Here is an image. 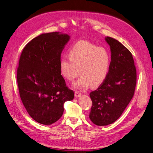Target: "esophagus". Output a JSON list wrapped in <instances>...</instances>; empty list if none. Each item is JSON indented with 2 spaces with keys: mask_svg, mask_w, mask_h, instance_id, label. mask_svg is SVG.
I'll use <instances>...</instances> for the list:
<instances>
[{
  "mask_svg": "<svg viewBox=\"0 0 153 153\" xmlns=\"http://www.w3.org/2000/svg\"><path fill=\"white\" fill-rule=\"evenodd\" d=\"M82 96V94L80 93L79 92H75V96L76 97V98H79V97H80Z\"/></svg>",
  "mask_w": 153,
  "mask_h": 153,
  "instance_id": "34e87169",
  "label": "esophagus"
}]
</instances>
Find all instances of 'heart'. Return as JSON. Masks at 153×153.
Returning a JSON list of instances; mask_svg holds the SVG:
<instances>
[{"label": "heart", "instance_id": "1", "mask_svg": "<svg viewBox=\"0 0 153 153\" xmlns=\"http://www.w3.org/2000/svg\"><path fill=\"white\" fill-rule=\"evenodd\" d=\"M69 58H62L60 70L68 80H73L79 74L80 77L73 84L76 88H87L91 84H101L108 75L110 57L106 49L89 41L81 40L74 44L68 52Z\"/></svg>", "mask_w": 153, "mask_h": 153}]
</instances>
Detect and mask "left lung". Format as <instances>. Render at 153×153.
<instances>
[{
  "mask_svg": "<svg viewBox=\"0 0 153 153\" xmlns=\"http://www.w3.org/2000/svg\"><path fill=\"white\" fill-rule=\"evenodd\" d=\"M111 62L108 75L96 90L91 92L89 118L97 126L112 124L120 117L131 100L137 73L131 53L118 41L106 36Z\"/></svg>",
  "mask_w": 153,
  "mask_h": 153,
  "instance_id": "1",
  "label": "left lung"
}]
</instances>
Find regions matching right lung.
I'll use <instances>...</instances> for the list:
<instances>
[{
	"instance_id": "obj_1",
	"label": "right lung",
	"mask_w": 153,
	"mask_h": 153,
	"mask_svg": "<svg viewBox=\"0 0 153 153\" xmlns=\"http://www.w3.org/2000/svg\"><path fill=\"white\" fill-rule=\"evenodd\" d=\"M69 39L59 32L41 34L21 54L16 76L20 98L30 116L41 124L57 121L64 103L74 98L60 70L62 51Z\"/></svg>"
}]
</instances>
